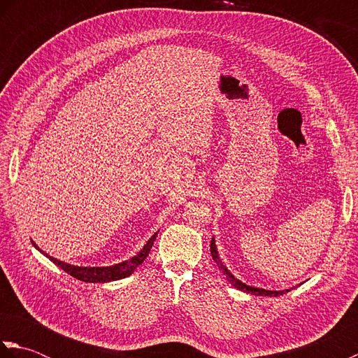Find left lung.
Instances as JSON below:
<instances>
[{
    "instance_id": "1",
    "label": "left lung",
    "mask_w": 358,
    "mask_h": 358,
    "mask_svg": "<svg viewBox=\"0 0 358 358\" xmlns=\"http://www.w3.org/2000/svg\"><path fill=\"white\" fill-rule=\"evenodd\" d=\"M210 255H212V260L217 263L218 269L222 271L224 275H226V280L229 281V283L234 287L240 289V291H243V292H248V294H252V295H262V296H278V295H283V294L291 291V289H283V291H269V289L254 287V286H249L246 283H243V281L235 277L234 273L229 269H227L226 266H224V263L222 262V258H220V254H218L217 245H215V238H212V241H210Z\"/></svg>"
}]
</instances>
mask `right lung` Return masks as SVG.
<instances>
[{
  "mask_svg": "<svg viewBox=\"0 0 358 358\" xmlns=\"http://www.w3.org/2000/svg\"><path fill=\"white\" fill-rule=\"evenodd\" d=\"M158 232H155L152 237L148 240L146 245L141 248L140 252H136V255H134L132 258H129V260H124L121 263H115L112 266H75V264H69V263H64L62 260H57V258H53L50 255H48L45 252L38 248L35 243L34 246L40 250L41 254H44L45 257L49 258L50 262L55 263L58 268H62L64 272L69 273L73 278L81 280V281H86V283H108V281H115V280H121V278H126L131 275V273L138 268V266L146 260V257L149 255L152 246H154V241L157 238Z\"/></svg>",
  "mask_w": 358,
  "mask_h": 358,
  "instance_id": "add662e5",
  "label": "right lung"
}]
</instances>
